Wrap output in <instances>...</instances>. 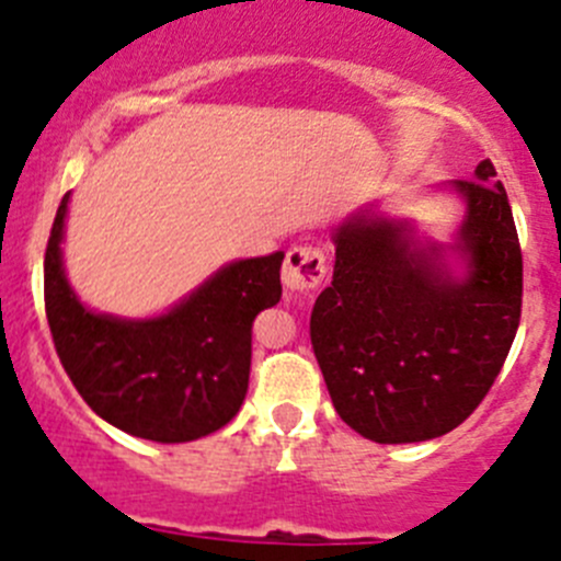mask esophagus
I'll use <instances>...</instances> for the list:
<instances>
[{
    "mask_svg": "<svg viewBox=\"0 0 561 561\" xmlns=\"http://www.w3.org/2000/svg\"><path fill=\"white\" fill-rule=\"evenodd\" d=\"M328 275V264H324V253L313 244H295L286 253L284 261V286L297 295H308V291L319 289Z\"/></svg>",
    "mask_w": 561,
    "mask_h": 561,
    "instance_id": "34e87169",
    "label": "esophagus"
}]
</instances>
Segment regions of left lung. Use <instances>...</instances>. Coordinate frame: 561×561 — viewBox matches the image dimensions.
Wrapping results in <instances>:
<instances>
[{
    "mask_svg": "<svg viewBox=\"0 0 561 561\" xmlns=\"http://www.w3.org/2000/svg\"><path fill=\"white\" fill-rule=\"evenodd\" d=\"M484 159L457 179L468 215L466 280L444 275L402 226L346 222L333 280L317 297L311 344L341 419L377 444H415L460 426L493 388L520 324L524 255L506 190Z\"/></svg>",
    "mask_w": 561,
    "mask_h": 561,
    "instance_id": "left-lung-1",
    "label": "left lung"
}]
</instances>
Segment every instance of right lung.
<instances>
[{"label":"right lung","instance_id":"right-lung-1","mask_svg":"<svg viewBox=\"0 0 561 561\" xmlns=\"http://www.w3.org/2000/svg\"><path fill=\"white\" fill-rule=\"evenodd\" d=\"M68 195L51 222L44 302L62 369L93 413L157 444H184L226 426L242 408L253 322L280 300L284 253L237 261L190 300L148 322L90 313L62 275Z\"/></svg>","mask_w":561,"mask_h":561}]
</instances>
